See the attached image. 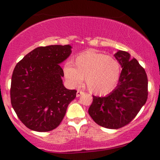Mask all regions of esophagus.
I'll return each mask as SVG.
<instances>
[{
    "instance_id": "obj_1",
    "label": "esophagus",
    "mask_w": 160,
    "mask_h": 160,
    "mask_svg": "<svg viewBox=\"0 0 160 160\" xmlns=\"http://www.w3.org/2000/svg\"><path fill=\"white\" fill-rule=\"evenodd\" d=\"M83 92L81 91V90H78V92H77V97H80V95L83 94Z\"/></svg>"
}]
</instances>
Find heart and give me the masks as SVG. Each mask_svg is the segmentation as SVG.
<instances>
[{"label":"heart","mask_w":160,"mask_h":160,"mask_svg":"<svg viewBox=\"0 0 160 160\" xmlns=\"http://www.w3.org/2000/svg\"><path fill=\"white\" fill-rule=\"evenodd\" d=\"M120 72L117 58L93 50L79 55L73 66L67 64L64 67L65 77L71 86H79L85 79L87 89L96 95L111 92L118 82Z\"/></svg>","instance_id":"obj_1"}]
</instances>
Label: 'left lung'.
Wrapping results in <instances>:
<instances>
[{
	"label": "left lung",
	"mask_w": 160,
	"mask_h": 160,
	"mask_svg": "<svg viewBox=\"0 0 160 160\" xmlns=\"http://www.w3.org/2000/svg\"><path fill=\"white\" fill-rule=\"evenodd\" d=\"M122 67L117 87L105 97L93 95L89 114L99 126L117 129L129 123L148 100V80L144 68L125 51L114 54Z\"/></svg>",
	"instance_id": "left-lung-1"
}]
</instances>
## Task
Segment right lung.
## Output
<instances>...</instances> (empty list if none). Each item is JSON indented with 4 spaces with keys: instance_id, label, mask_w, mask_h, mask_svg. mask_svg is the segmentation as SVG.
<instances>
[{
    "instance_id": "right-lung-1",
    "label": "right lung",
    "mask_w": 160,
    "mask_h": 160,
    "mask_svg": "<svg viewBox=\"0 0 160 160\" xmlns=\"http://www.w3.org/2000/svg\"><path fill=\"white\" fill-rule=\"evenodd\" d=\"M71 53L70 45L40 47L16 64L11 80V104L27 128L43 132L61 123L77 93L64 86L59 65Z\"/></svg>"
}]
</instances>
